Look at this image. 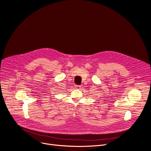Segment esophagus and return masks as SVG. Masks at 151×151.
Masks as SVG:
<instances>
[{
  "label": "esophagus",
  "mask_w": 151,
  "mask_h": 151,
  "mask_svg": "<svg viewBox=\"0 0 151 151\" xmlns=\"http://www.w3.org/2000/svg\"><path fill=\"white\" fill-rule=\"evenodd\" d=\"M81 87V86H78V85H77V86H75V88H76V89H79Z\"/></svg>",
  "instance_id": "obj_1"
}]
</instances>
